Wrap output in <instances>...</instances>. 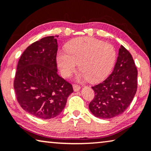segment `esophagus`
<instances>
[{
	"label": "esophagus",
	"mask_w": 151,
	"mask_h": 151,
	"mask_svg": "<svg viewBox=\"0 0 151 151\" xmlns=\"http://www.w3.org/2000/svg\"><path fill=\"white\" fill-rule=\"evenodd\" d=\"M81 89V87L77 84H74L73 85V90L75 92H78Z\"/></svg>",
	"instance_id": "obj_1"
}]
</instances>
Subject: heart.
I'll use <instances>...</instances> for the list:
<instances>
[{"instance_id":"obj_1","label":"heart","mask_w":151,"mask_h":151,"mask_svg":"<svg viewBox=\"0 0 151 151\" xmlns=\"http://www.w3.org/2000/svg\"><path fill=\"white\" fill-rule=\"evenodd\" d=\"M116 59V52L112 45L90 37L72 40L66 50H60L57 55V65L63 77H69L78 63L81 70L78 79H88L99 83L111 73Z\"/></svg>"}]
</instances>
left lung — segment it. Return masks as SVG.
<instances>
[{
  "label": "left lung",
  "mask_w": 151,
  "mask_h": 151,
  "mask_svg": "<svg viewBox=\"0 0 151 151\" xmlns=\"http://www.w3.org/2000/svg\"><path fill=\"white\" fill-rule=\"evenodd\" d=\"M137 70L130 52L121 45L114 69L109 77L92 87L94 99L89 109L94 116L116 117L127 109L137 92Z\"/></svg>",
  "instance_id": "left-lung-1"
}]
</instances>
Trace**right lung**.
Wrapping results in <instances>:
<instances>
[{
  "label": "right lung",
  "mask_w": 151,
  "mask_h": 151,
  "mask_svg": "<svg viewBox=\"0 0 151 151\" xmlns=\"http://www.w3.org/2000/svg\"><path fill=\"white\" fill-rule=\"evenodd\" d=\"M57 47L54 36L43 37L29 46L19 59L14 82L21 107L45 120L59 115L73 92V86L57 74Z\"/></svg>",
  "instance_id": "right-lung-1"
}]
</instances>
